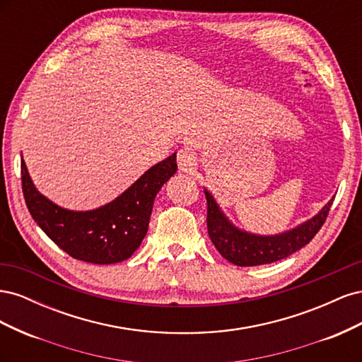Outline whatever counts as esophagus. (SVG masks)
<instances>
[{
    "label": "esophagus",
    "instance_id": "obj_1",
    "mask_svg": "<svg viewBox=\"0 0 362 362\" xmlns=\"http://www.w3.org/2000/svg\"><path fill=\"white\" fill-rule=\"evenodd\" d=\"M178 166L181 168V170H190L196 166V154L192 149H181L178 151Z\"/></svg>",
    "mask_w": 362,
    "mask_h": 362
}]
</instances>
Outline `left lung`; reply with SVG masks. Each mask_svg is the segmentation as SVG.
I'll return each mask as SVG.
<instances>
[{
	"mask_svg": "<svg viewBox=\"0 0 362 362\" xmlns=\"http://www.w3.org/2000/svg\"><path fill=\"white\" fill-rule=\"evenodd\" d=\"M205 198L208 235L223 258L242 267L270 264V262L287 258L296 250L308 245L314 235L320 231L334 202L332 198L319 214L293 229V231L273 237H261L238 231L226 221V217L214 202L213 196L206 190Z\"/></svg>",
	"mask_w": 362,
	"mask_h": 362,
	"instance_id": "8db88e82",
	"label": "left lung"
}]
</instances>
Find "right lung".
<instances>
[{
  "mask_svg": "<svg viewBox=\"0 0 362 362\" xmlns=\"http://www.w3.org/2000/svg\"><path fill=\"white\" fill-rule=\"evenodd\" d=\"M177 172V154L152 166L113 202L93 211H68L35 189L24 160L21 181L30 214L54 243L75 259L113 264L134 254L148 233L152 205L160 189Z\"/></svg>",
  "mask_w": 362,
  "mask_h": 362,
  "instance_id": "add662e5",
  "label": "right lung"
}]
</instances>
